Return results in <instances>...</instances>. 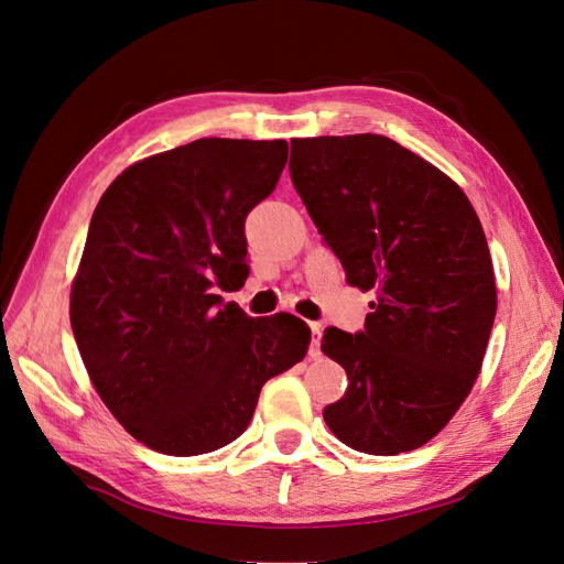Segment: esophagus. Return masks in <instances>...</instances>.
Returning a JSON list of instances; mask_svg holds the SVG:
<instances>
[{
	"label": "esophagus",
	"instance_id": "obj_1",
	"mask_svg": "<svg viewBox=\"0 0 564 564\" xmlns=\"http://www.w3.org/2000/svg\"><path fill=\"white\" fill-rule=\"evenodd\" d=\"M310 328H312V345H310V355H312V357H319V355H322L319 345H322L324 324H319V322H312V324H310Z\"/></svg>",
	"mask_w": 564,
	"mask_h": 564
}]
</instances>
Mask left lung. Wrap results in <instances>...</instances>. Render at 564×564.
<instances>
[{
    "label": "left lung",
    "instance_id": "obj_1",
    "mask_svg": "<svg viewBox=\"0 0 564 564\" xmlns=\"http://www.w3.org/2000/svg\"><path fill=\"white\" fill-rule=\"evenodd\" d=\"M291 178L348 283L373 291L365 330L326 328L348 373L324 408L359 453L398 455L453 420L479 377L498 293L479 216L462 187L395 140L295 138Z\"/></svg>",
    "mask_w": 564,
    "mask_h": 564
}]
</instances>
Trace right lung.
Masks as SVG:
<instances>
[{
  "label": "right lung",
  "mask_w": 564,
  "mask_h": 564,
  "mask_svg": "<svg viewBox=\"0 0 564 564\" xmlns=\"http://www.w3.org/2000/svg\"><path fill=\"white\" fill-rule=\"evenodd\" d=\"M285 162V140L202 138L128 166L93 214L70 328L99 398L156 453L236 441L262 386L307 355L297 316L254 322L216 295L248 279L245 216Z\"/></svg>",
  "instance_id": "right-lung-1"
}]
</instances>
